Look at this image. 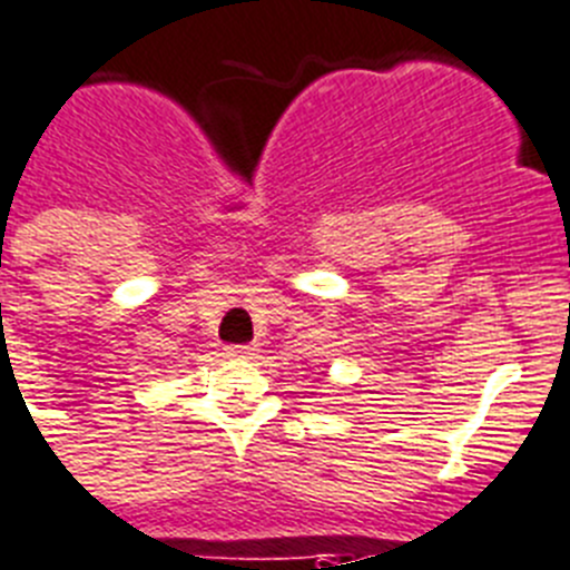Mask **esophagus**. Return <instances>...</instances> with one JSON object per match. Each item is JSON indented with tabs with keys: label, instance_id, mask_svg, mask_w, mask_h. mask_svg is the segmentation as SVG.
<instances>
[{
	"label": "esophagus",
	"instance_id": "obj_1",
	"mask_svg": "<svg viewBox=\"0 0 570 570\" xmlns=\"http://www.w3.org/2000/svg\"><path fill=\"white\" fill-rule=\"evenodd\" d=\"M226 355L229 358H255L257 350L255 346H226Z\"/></svg>",
	"mask_w": 570,
	"mask_h": 570
}]
</instances>
